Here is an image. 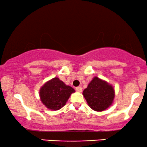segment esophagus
I'll list each match as a JSON object with an SVG mask.
<instances>
[{"instance_id":"34e87169","label":"esophagus","mask_w":147,"mask_h":147,"mask_svg":"<svg viewBox=\"0 0 147 147\" xmlns=\"http://www.w3.org/2000/svg\"><path fill=\"white\" fill-rule=\"evenodd\" d=\"M75 90L77 91V92H82V88L81 87V86H78V87H76V88H75Z\"/></svg>"}]
</instances>
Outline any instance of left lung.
Segmentation results:
<instances>
[{
	"mask_svg": "<svg viewBox=\"0 0 147 147\" xmlns=\"http://www.w3.org/2000/svg\"><path fill=\"white\" fill-rule=\"evenodd\" d=\"M83 95L91 109L103 111L113 103L115 92L112 86L95 77L83 91Z\"/></svg>",
	"mask_w": 147,
	"mask_h": 147,
	"instance_id": "obj_1",
	"label": "left lung"
}]
</instances>
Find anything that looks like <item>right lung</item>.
Returning <instances> with one entry per match:
<instances>
[{
	"mask_svg": "<svg viewBox=\"0 0 147 147\" xmlns=\"http://www.w3.org/2000/svg\"><path fill=\"white\" fill-rule=\"evenodd\" d=\"M75 90L66 86L62 81L55 77L46 82L40 90V97L43 104L51 110H59L65 103Z\"/></svg>",
	"mask_w": 147,
	"mask_h": 147,
	"instance_id": "obj_1",
	"label": "right lung"
}]
</instances>
